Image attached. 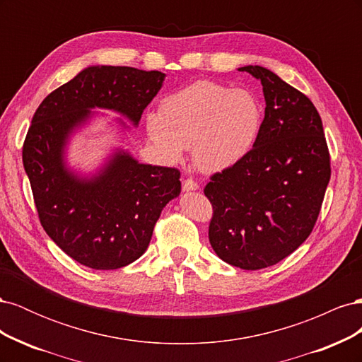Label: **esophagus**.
Here are the masks:
<instances>
[{
  "instance_id": "1",
  "label": "esophagus",
  "mask_w": 362,
  "mask_h": 362,
  "mask_svg": "<svg viewBox=\"0 0 362 362\" xmlns=\"http://www.w3.org/2000/svg\"><path fill=\"white\" fill-rule=\"evenodd\" d=\"M198 189H199L198 182L193 181L192 178H187V180L182 181V192H194V190H198Z\"/></svg>"
}]
</instances>
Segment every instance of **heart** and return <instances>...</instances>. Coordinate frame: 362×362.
<instances>
[{
  "label": "heart",
  "mask_w": 362,
  "mask_h": 362,
  "mask_svg": "<svg viewBox=\"0 0 362 362\" xmlns=\"http://www.w3.org/2000/svg\"><path fill=\"white\" fill-rule=\"evenodd\" d=\"M261 122L259 103L249 90L201 80L164 98L160 115L146 117V131L166 160L182 161L192 146L194 166L217 173L249 154Z\"/></svg>",
  "instance_id": "b5f03b06"
}]
</instances>
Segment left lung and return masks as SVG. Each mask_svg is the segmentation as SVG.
I'll use <instances>...</instances> for the list:
<instances>
[{
	"label": "left lung",
	"instance_id": "1",
	"mask_svg": "<svg viewBox=\"0 0 362 362\" xmlns=\"http://www.w3.org/2000/svg\"><path fill=\"white\" fill-rule=\"evenodd\" d=\"M238 71L261 81L264 119L249 154L205 185L214 210L208 238L228 264L259 270L293 254L311 234L331 163L322 119L308 98L270 69L249 64Z\"/></svg>",
	"mask_w": 362,
	"mask_h": 362
}]
</instances>
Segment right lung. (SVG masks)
<instances>
[{
    "label": "right lung",
    "instance_id": "right-lung-1",
    "mask_svg": "<svg viewBox=\"0 0 362 362\" xmlns=\"http://www.w3.org/2000/svg\"><path fill=\"white\" fill-rule=\"evenodd\" d=\"M166 74L128 66H87L42 101L27 133L23 161L40 223L64 254L95 270L125 267L145 254L154 225L181 193L180 170L140 163L115 146L92 172L68 161L71 140L104 116L133 127ZM113 125L124 137L131 127Z\"/></svg>",
    "mask_w": 362,
    "mask_h": 362
}]
</instances>
